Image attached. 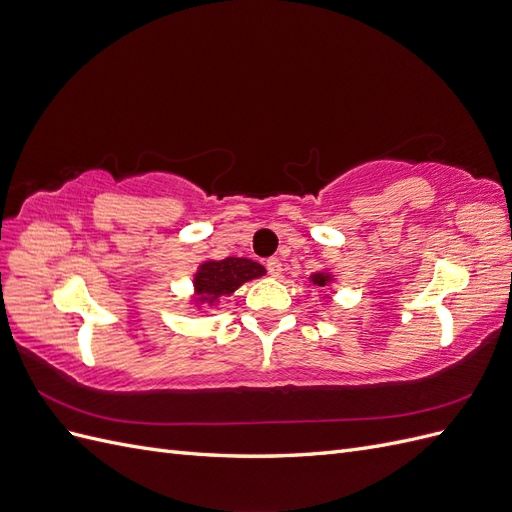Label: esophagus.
<instances>
[{
	"mask_svg": "<svg viewBox=\"0 0 512 512\" xmlns=\"http://www.w3.org/2000/svg\"><path fill=\"white\" fill-rule=\"evenodd\" d=\"M267 271H269V275H273V277H280V275H282V271H284L282 260L269 258V260H267Z\"/></svg>",
	"mask_w": 512,
	"mask_h": 512,
	"instance_id": "obj_1",
	"label": "esophagus"
}]
</instances>
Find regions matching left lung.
<instances>
[{
    "mask_svg": "<svg viewBox=\"0 0 512 512\" xmlns=\"http://www.w3.org/2000/svg\"><path fill=\"white\" fill-rule=\"evenodd\" d=\"M309 284H314L316 288H329L335 284V275L331 273V269H322V271H316L307 277Z\"/></svg>",
    "mask_w": 512,
    "mask_h": 512,
    "instance_id": "obj_1",
    "label": "left lung"
}]
</instances>
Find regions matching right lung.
Segmentation results:
<instances>
[{
  "mask_svg": "<svg viewBox=\"0 0 512 512\" xmlns=\"http://www.w3.org/2000/svg\"><path fill=\"white\" fill-rule=\"evenodd\" d=\"M265 267L250 258L228 256L224 260L207 258L198 265L192 277V297L190 305H218L222 297H230L245 282L258 280L265 275Z\"/></svg>",
  "mask_w": 512,
  "mask_h": 512,
  "instance_id": "right-lung-1",
  "label": "right lung"
}]
</instances>
